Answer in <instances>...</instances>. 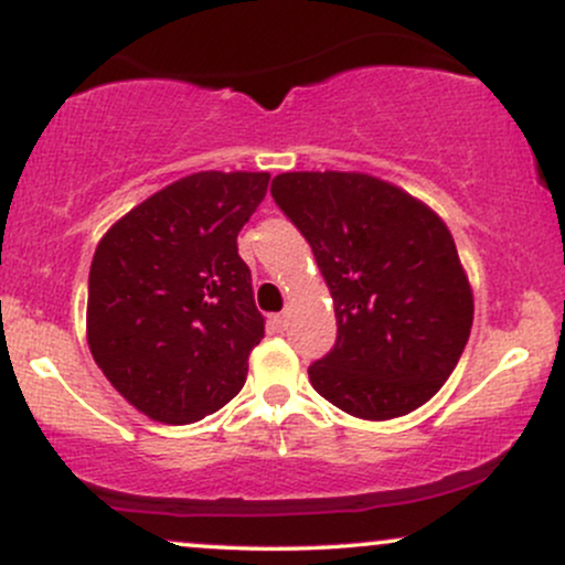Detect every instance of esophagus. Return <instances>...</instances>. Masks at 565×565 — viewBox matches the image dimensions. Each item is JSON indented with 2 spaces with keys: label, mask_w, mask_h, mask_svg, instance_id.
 Here are the masks:
<instances>
[{
  "label": "esophagus",
  "mask_w": 565,
  "mask_h": 565,
  "mask_svg": "<svg viewBox=\"0 0 565 565\" xmlns=\"http://www.w3.org/2000/svg\"><path fill=\"white\" fill-rule=\"evenodd\" d=\"M268 323H270V329H274V332H281V329L287 327V316H284V313H276V316H270Z\"/></svg>",
  "instance_id": "esophagus-1"
}]
</instances>
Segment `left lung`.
Listing matches in <instances>:
<instances>
[{"instance_id": "1", "label": "left lung", "mask_w": 565, "mask_h": 565, "mask_svg": "<svg viewBox=\"0 0 565 565\" xmlns=\"http://www.w3.org/2000/svg\"><path fill=\"white\" fill-rule=\"evenodd\" d=\"M270 193L332 291L337 342L310 364V385L377 423L430 401L472 327V289L444 220L364 172H284Z\"/></svg>"}]
</instances>
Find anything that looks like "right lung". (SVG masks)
I'll list each match as a JSON object with an SVG mask.
<instances>
[{"label":"right lung","mask_w":565,"mask_h":565,"mask_svg":"<svg viewBox=\"0 0 565 565\" xmlns=\"http://www.w3.org/2000/svg\"><path fill=\"white\" fill-rule=\"evenodd\" d=\"M268 172H196L116 220L89 268L87 342L146 417L188 425L244 387L265 334L236 236Z\"/></svg>","instance_id":"obj_1"}]
</instances>
